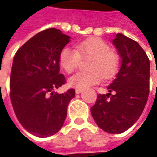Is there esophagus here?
Masks as SVG:
<instances>
[{"mask_svg":"<svg viewBox=\"0 0 157 157\" xmlns=\"http://www.w3.org/2000/svg\"><path fill=\"white\" fill-rule=\"evenodd\" d=\"M75 93L77 94H81V93H82V89H78V88H77V89H76V90H75Z\"/></svg>","mask_w":157,"mask_h":157,"instance_id":"34e87169","label":"esophagus"}]
</instances>
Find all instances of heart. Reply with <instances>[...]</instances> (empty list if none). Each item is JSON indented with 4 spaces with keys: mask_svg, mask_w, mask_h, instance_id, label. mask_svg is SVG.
Returning <instances> with one entry per match:
<instances>
[{
    "mask_svg": "<svg viewBox=\"0 0 157 157\" xmlns=\"http://www.w3.org/2000/svg\"><path fill=\"white\" fill-rule=\"evenodd\" d=\"M81 57H90L88 71L76 73L69 79V85L78 89H85L101 82L103 76L111 78L116 74L119 67L117 56L111 52L110 47L99 38L83 41L76 49L65 47L60 52L59 63L67 73H71L78 67Z\"/></svg>",
    "mask_w": 157,
    "mask_h": 157,
    "instance_id": "1",
    "label": "heart"
}]
</instances>
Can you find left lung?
<instances>
[{"label": "left lung", "mask_w": 157, "mask_h": 157, "mask_svg": "<svg viewBox=\"0 0 157 157\" xmlns=\"http://www.w3.org/2000/svg\"><path fill=\"white\" fill-rule=\"evenodd\" d=\"M112 43L121 59V66L106 87L108 93L98 95L91 113L101 129L121 134L136 123L147 103L150 63L140 44L123 34H116Z\"/></svg>", "instance_id": "obj_1"}]
</instances>
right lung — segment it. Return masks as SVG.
Wrapping results in <instances>:
<instances>
[{"mask_svg":"<svg viewBox=\"0 0 157 157\" xmlns=\"http://www.w3.org/2000/svg\"><path fill=\"white\" fill-rule=\"evenodd\" d=\"M71 37L57 29L41 31L16 52L10 76V100L21 126L37 137L63 127L75 90L55 93L65 78L59 73V55Z\"/></svg>","mask_w":157,"mask_h":157,"instance_id":"right-lung-1","label":"right lung"}]
</instances>
